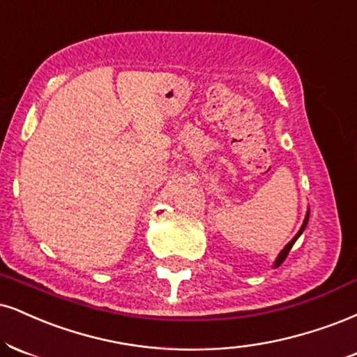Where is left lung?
<instances>
[{"label": "left lung", "mask_w": 357, "mask_h": 357, "mask_svg": "<svg viewBox=\"0 0 357 357\" xmlns=\"http://www.w3.org/2000/svg\"><path fill=\"white\" fill-rule=\"evenodd\" d=\"M307 221H309V209H307V213H306V218H304V221H303V226L299 227L298 234H296L294 238L291 239V241L286 244L284 249H281V252H279V255H278L276 261H274V268H279V266L282 264V261H284L286 257H287V255H289V251H291V248H293V244H294L296 241H298V238H299V236H301V234H303V231L306 229V225H307Z\"/></svg>", "instance_id": "left-lung-1"}]
</instances>
